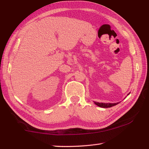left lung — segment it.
Returning a JSON list of instances; mask_svg holds the SVG:
<instances>
[{
  "label": "left lung",
  "mask_w": 149,
  "mask_h": 149,
  "mask_svg": "<svg viewBox=\"0 0 149 149\" xmlns=\"http://www.w3.org/2000/svg\"><path fill=\"white\" fill-rule=\"evenodd\" d=\"M128 95H130V93ZM94 103L96 105H97L98 107H101V108H110V107H114V106L118 104V102H117V103H103V102H94Z\"/></svg>",
  "instance_id": "left-lung-1"
}]
</instances>
